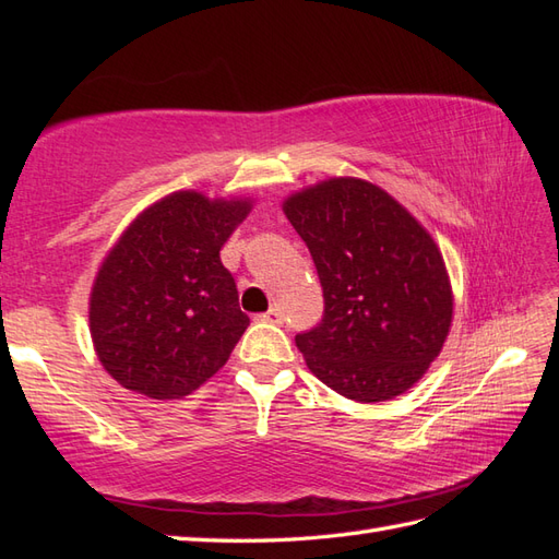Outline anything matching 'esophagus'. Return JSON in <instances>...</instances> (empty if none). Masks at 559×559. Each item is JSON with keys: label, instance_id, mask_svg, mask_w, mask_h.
<instances>
[{"label": "esophagus", "instance_id": "esophagus-1", "mask_svg": "<svg viewBox=\"0 0 559 559\" xmlns=\"http://www.w3.org/2000/svg\"><path fill=\"white\" fill-rule=\"evenodd\" d=\"M259 319H261V322H266V324H283V314H281V310H276V307H271L269 312L259 314Z\"/></svg>", "mask_w": 559, "mask_h": 559}]
</instances>
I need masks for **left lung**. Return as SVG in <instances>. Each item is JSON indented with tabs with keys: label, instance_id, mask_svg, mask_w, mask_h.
<instances>
[{
	"label": "left lung",
	"instance_id": "left-lung-1",
	"mask_svg": "<svg viewBox=\"0 0 559 559\" xmlns=\"http://www.w3.org/2000/svg\"><path fill=\"white\" fill-rule=\"evenodd\" d=\"M314 259L322 322L295 336L336 394L377 403L408 391L442 350L454 298L435 240L394 197L331 177L283 201Z\"/></svg>",
	"mask_w": 559,
	"mask_h": 559
}]
</instances>
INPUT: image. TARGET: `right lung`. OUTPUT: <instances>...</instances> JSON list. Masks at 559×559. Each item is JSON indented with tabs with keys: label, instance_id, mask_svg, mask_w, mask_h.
<instances>
[{
	"label": "right lung",
	"instance_id": "right-lung-1",
	"mask_svg": "<svg viewBox=\"0 0 559 559\" xmlns=\"http://www.w3.org/2000/svg\"><path fill=\"white\" fill-rule=\"evenodd\" d=\"M249 199L175 192L132 221L91 290V338L124 389L182 399L228 362L249 326L221 247Z\"/></svg>",
	"mask_w": 559,
	"mask_h": 559
}]
</instances>
